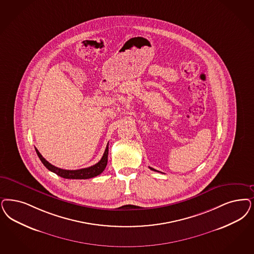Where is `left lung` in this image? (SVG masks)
<instances>
[{"label":"left lung","instance_id":"8db88e82","mask_svg":"<svg viewBox=\"0 0 254 254\" xmlns=\"http://www.w3.org/2000/svg\"><path fill=\"white\" fill-rule=\"evenodd\" d=\"M149 168H150L152 171H157V170H155V169H153V168H151V167H149Z\"/></svg>","mask_w":254,"mask_h":254}]
</instances>
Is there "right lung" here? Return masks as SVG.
Returning <instances> with one entry per match:
<instances>
[{"instance_id":"obj_1","label":"right lung","mask_w":254,"mask_h":254,"mask_svg":"<svg viewBox=\"0 0 254 254\" xmlns=\"http://www.w3.org/2000/svg\"><path fill=\"white\" fill-rule=\"evenodd\" d=\"M35 151H36L38 158H40L41 162L44 164V166L54 174L61 176L63 178H66V179H88V178H92V177L100 175L105 170L107 163H108L109 143L106 146L103 157L96 164L93 166L88 167V168H84V169H79V170H64V169H60L58 167L53 166V164H51L49 161H47L42 157V155L39 153V151L37 149L35 148Z\"/></svg>"}]
</instances>
